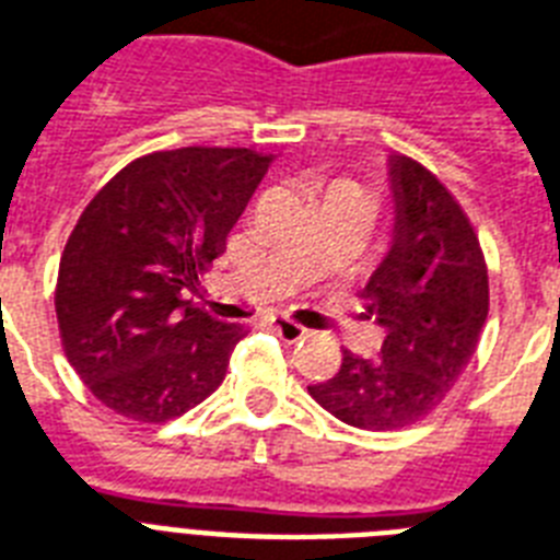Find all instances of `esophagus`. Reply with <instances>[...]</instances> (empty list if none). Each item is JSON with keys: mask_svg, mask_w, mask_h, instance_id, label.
<instances>
[{"mask_svg": "<svg viewBox=\"0 0 560 560\" xmlns=\"http://www.w3.org/2000/svg\"><path fill=\"white\" fill-rule=\"evenodd\" d=\"M270 327H272V330H276V334L281 336V339H288V342H295V339H302V336L307 334V330H304V327L299 325V322L284 319V316H272Z\"/></svg>", "mask_w": 560, "mask_h": 560, "instance_id": "34e87169", "label": "esophagus"}]
</instances>
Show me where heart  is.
I'll return each mask as SVG.
<instances>
[{
    "label": "heart",
    "mask_w": 560,
    "mask_h": 560,
    "mask_svg": "<svg viewBox=\"0 0 560 560\" xmlns=\"http://www.w3.org/2000/svg\"><path fill=\"white\" fill-rule=\"evenodd\" d=\"M334 186H353V184H348V180H339V184H334Z\"/></svg>",
    "instance_id": "b5f03b06"
}]
</instances>
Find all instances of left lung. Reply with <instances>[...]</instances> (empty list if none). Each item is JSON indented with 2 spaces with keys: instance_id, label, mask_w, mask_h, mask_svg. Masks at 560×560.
I'll use <instances>...</instances> for the list:
<instances>
[{
  "instance_id": "obj_1",
  "label": "left lung",
  "mask_w": 560,
  "mask_h": 560,
  "mask_svg": "<svg viewBox=\"0 0 560 560\" xmlns=\"http://www.w3.org/2000/svg\"><path fill=\"white\" fill-rule=\"evenodd\" d=\"M394 244L362 290L365 316L385 330L380 357L342 351V368L311 385L325 411L365 431L425 420L471 362L489 316V270L475 226L422 163L390 158Z\"/></svg>"
}]
</instances>
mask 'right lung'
I'll use <instances>...</instances> for the list:
<instances>
[{"label":"right lung","mask_w":560,"mask_h":560,"mask_svg":"<svg viewBox=\"0 0 560 560\" xmlns=\"http://www.w3.org/2000/svg\"><path fill=\"white\" fill-rule=\"evenodd\" d=\"M267 163L224 147L143 154L77 221L59 258V336L85 388L126 420H175L224 383L247 327L184 290L224 253Z\"/></svg>","instance_id":"add662e5"}]
</instances>
